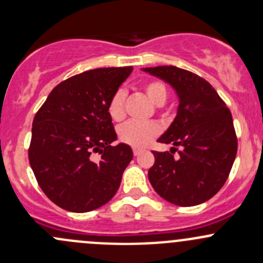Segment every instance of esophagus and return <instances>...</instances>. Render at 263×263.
<instances>
[{
    "instance_id": "esophagus-1",
    "label": "esophagus",
    "mask_w": 263,
    "mask_h": 263,
    "mask_svg": "<svg viewBox=\"0 0 263 263\" xmlns=\"http://www.w3.org/2000/svg\"><path fill=\"white\" fill-rule=\"evenodd\" d=\"M141 153H142V151L139 150V148H134V155H135V156L141 155Z\"/></svg>"
}]
</instances>
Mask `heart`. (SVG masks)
<instances>
[{
    "instance_id": "obj_1",
    "label": "heart",
    "mask_w": 263,
    "mask_h": 263,
    "mask_svg": "<svg viewBox=\"0 0 263 263\" xmlns=\"http://www.w3.org/2000/svg\"><path fill=\"white\" fill-rule=\"evenodd\" d=\"M144 91L146 97L156 107H161L168 99V90L166 86L160 81H150L144 85ZM124 91L118 90L115 92L109 102L108 112L115 121H119L124 116ZM160 132V128L154 122H127L126 124L119 127L118 136L121 141L131 145L134 147H145L150 144L151 140L156 137Z\"/></svg>"
}]
</instances>
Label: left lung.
<instances>
[{
  "label": "left lung",
  "mask_w": 263,
  "mask_h": 263,
  "mask_svg": "<svg viewBox=\"0 0 263 263\" xmlns=\"http://www.w3.org/2000/svg\"><path fill=\"white\" fill-rule=\"evenodd\" d=\"M171 85L178 97L177 116L158 139L171 151H153L148 181L160 197L177 206L210 200L224 185L237 155V136L230 110L205 79L176 66L142 68ZM182 146L180 156L173 150Z\"/></svg>",
  "instance_id": "1"
}]
</instances>
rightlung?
<instances>
[{
  "instance_id": "1",
  "label": "right lung",
  "mask_w": 263,
  "mask_h": 263,
  "mask_svg": "<svg viewBox=\"0 0 263 263\" xmlns=\"http://www.w3.org/2000/svg\"><path fill=\"white\" fill-rule=\"evenodd\" d=\"M132 67L95 68L58 84L33 121L29 161L47 197L72 213L105 205L134 158L117 134L109 102ZM92 152L102 154L99 161Z\"/></svg>"
}]
</instances>
